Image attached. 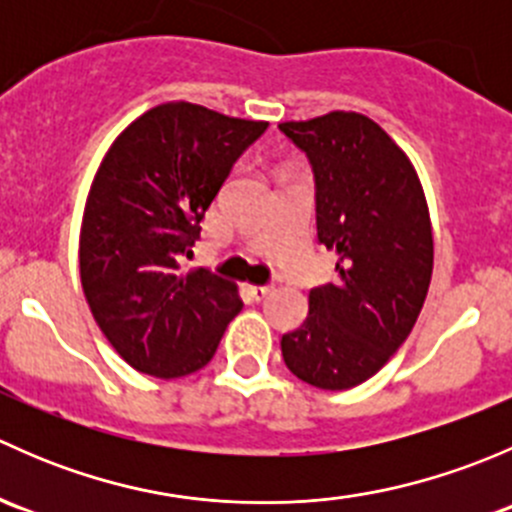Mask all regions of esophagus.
<instances>
[{"instance_id":"esophagus-1","label":"esophagus","mask_w":512,"mask_h":512,"mask_svg":"<svg viewBox=\"0 0 512 512\" xmlns=\"http://www.w3.org/2000/svg\"><path fill=\"white\" fill-rule=\"evenodd\" d=\"M247 292H250V297L255 299V302H262V299L272 292V287L270 285H250L247 287Z\"/></svg>"}]
</instances>
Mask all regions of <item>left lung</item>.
Instances as JSON below:
<instances>
[{
    "mask_svg": "<svg viewBox=\"0 0 512 512\" xmlns=\"http://www.w3.org/2000/svg\"><path fill=\"white\" fill-rule=\"evenodd\" d=\"M314 173L317 240L337 280L309 292L304 324L282 337L287 369L309 386L352 389L406 342L433 272L426 195L406 153L371 118L332 111L280 123Z\"/></svg>",
    "mask_w": 512,
    "mask_h": 512,
    "instance_id": "8db88e82",
    "label": "left lung"
}]
</instances>
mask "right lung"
Masks as SVG:
<instances>
[{"instance_id":"right-lung-1","label":"right lung","mask_w":512,"mask_h":512,"mask_svg":"<svg viewBox=\"0 0 512 512\" xmlns=\"http://www.w3.org/2000/svg\"><path fill=\"white\" fill-rule=\"evenodd\" d=\"M267 131L188 101L163 103L113 141L81 223V285L91 314L128 364L178 379L213 359L242 309L208 267L183 275L205 210L235 160Z\"/></svg>"}]
</instances>
